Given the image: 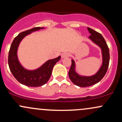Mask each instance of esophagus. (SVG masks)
Instances as JSON below:
<instances>
[{
	"label": "esophagus",
	"instance_id": "esophagus-1",
	"mask_svg": "<svg viewBox=\"0 0 122 122\" xmlns=\"http://www.w3.org/2000/svg\"><path fill=\"white\" fill-rule=\"evenodd\" d=\"M69 53H64L61 54V58H66V57H69Z\"/></svg>",
	"mask_w": 122,
	"mask_h": 122
}]
</instances>
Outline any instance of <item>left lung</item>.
<instances>
[{"instance_id": "obj_1", "label": "left lung", "mask_w": 122, "mask_h": 122, "mask_svg": "<svg viewBox=\"0 0 122 122\" xmlns=\"http://www.w3.org/2000/svg\"><path fill=\"white\" fill-rule=\"evenodd\" d=\"M91 35L89 37L93 43L98 46L101 49L102 54V64L98 71L92 76H87L81 75L76 71V64L73 59L71 60L72 64L69 69L68 75L71 81L73 84L81 87H86L97 83L103 78L108 70L109 62V51L107 44L103 36L100 33L93 30L90 28H87Z\"/></svg>"}]
</instances>
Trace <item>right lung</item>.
I'll use <instances>...</instances> for the list:
<instances>
[{
    "label": "right lung",
    "instance_id": "obj_1",
    "mask_svg": "<svg viewBox=\"0 0 122 122\" xmlns=\"http://www.w3.org/2000/svg\"><path fill=\"white\" fill-rule=\"evenodd\" d=\"M44 27H35L20 33L12 42L9 53L8 63L9 68L14 77L20 83L28 87H39L44 85L50 79L55 64L61 58V56L49 60L40 67L33 70L26 69L21 65L17 56L18 47L22 40L33 32L43 29Z\"/></svg>",
    "mask_w": 122,
    "mask_h": 122
}]
</instances>
